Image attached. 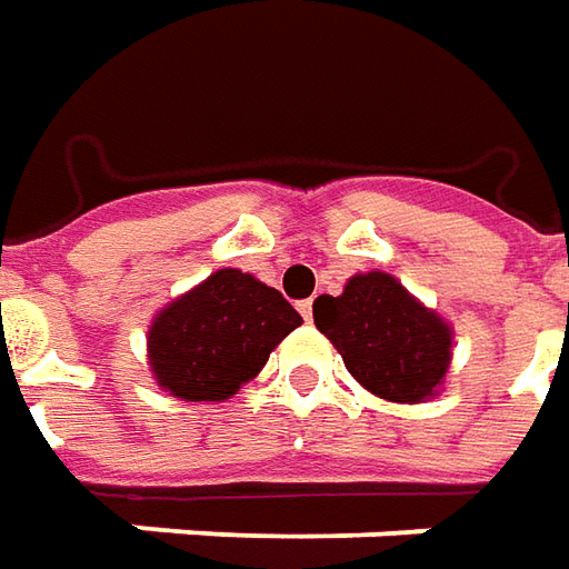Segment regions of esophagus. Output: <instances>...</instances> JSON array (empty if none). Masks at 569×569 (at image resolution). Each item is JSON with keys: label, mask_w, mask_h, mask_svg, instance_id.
<instances>
[{"label": "esophagus", "mask_w": 569, "mask_h": 569, "mask_svg": "<svg viewBox=\"0 0 569 569\" xmlns=\"http://www.w3.org/2000/svg\"><path fill=\"white\" fill-rule=\"evenodd\" d=\"M299 311H302L305 321H311V318H315V311H311V299H305V302H299Z\"/></svg>", "instance_id": "obj_1"}]
</instances>
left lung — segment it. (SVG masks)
<instances>
[{
    "mask_svg": "<svg viewBox=\"0 0 569 569\" xmlns=\"http://www.w3.org/2000/svg\"><path fill=\"white\" fill-rule=\"evenodd\" d=\"M315 327L337 346L349 375L381 400H428L450 368L447 321L381 270L356 273L343 296H321Z\"/></svg>",
    "mask_w": 569,
    "mask_h": 569,
    "instance_id": "1",
    "label": "left lung"
}]
</instances>
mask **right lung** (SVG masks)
I'll return each instance as SVG.
<instances>
[{
	"mask_svg": "<svg viewBox=\"0 0 569 569\" xmlns=\"http://www.w3.org/2000/svg\"><path fill=\"white\" fill-rule=\"evenodd\" d=\"M299 323V311L273 286L226 267L153 318L150 371L179 400H229Z\"/></svg>",
	"mask_w": 569,
	"mask_h": 569,
	"instance_id": "add662e5",
	"label": "right lung"
}]
</instances>
